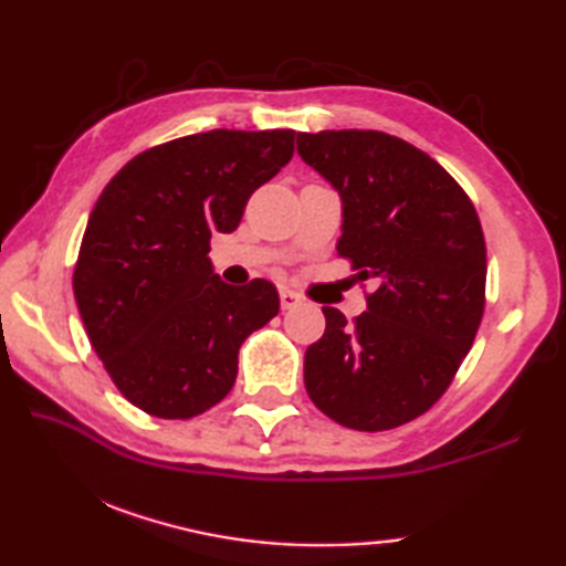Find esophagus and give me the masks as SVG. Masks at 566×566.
I'll use <instances>...</instances> for the list:
<instances>
[{"mask_svg":"<svg viewBox=\"0 0 566 566\" xmlns=\"http://www.w3.org/2000/svg\"><path fill=\"white\" fill-rule=\"evenodd\" d=\"M280 304H282V308H294V306L302 304V296H298L292 290H282L280 292Z\"/></svg>","mask_w":566,"mask_h":566,"instance_id":"obj_1","label":"esophagus"}]
</instances>
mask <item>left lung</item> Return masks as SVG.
Masks as SVG:
<instances>
[{
    "mask_svg": "<svg viewBox=\"0 0 566 566\" xmlns=\"http://www.w3.org/2000/svg\"><path fill=\"white\" fill-rule=\"evenodd\" d=\"M296 150L343 201L338 252L377 284L353 323L323 306L306 391L345 428L403 426L450 387L482 323V223L444 167L396 136L321 130L298 134Z\"/></svg>",
    "mask_w": 566,
    "mask_h": 566,
    "instance_id": "1",
    "label": "left lung"
}]
</instances>
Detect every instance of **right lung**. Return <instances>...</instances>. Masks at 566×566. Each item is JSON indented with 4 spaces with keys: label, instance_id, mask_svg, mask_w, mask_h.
Returning <instances> with one entry per match:
<instances>
[{
    "label": "right lung",
    "instance_id": "obj_1",
    "mask_svg": "<svg viewBox=\"0 0 566 566\" xmlns=\"http://www.w3.org/2000/svg\"><path fill=\"white\" fill-rule=\"evenodd\" d=\"M292 155L290 128H216L136 155L94 203L72 290L94 353L140 411L191 418L219 403L240 345L280 314L272 282H221L209 240L235 231Z\"/></svg>",
    "mask_w": 566,
    "mask_h": 566
}]
</instances>
